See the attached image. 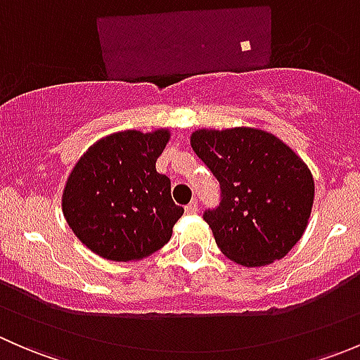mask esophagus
<instances>
[{
    "mask_svg": "<svg viewBox=\"0 0 360 360\" xmlns=\"http://www.w3.org/2000/svg\"><path fill=\"white\" fill-rule=\"evenodd\" d=\"M184 210H186V214H197L198 212V203L197 202H190L186 207H184Z\"/></svg>",
    "mask_w": 360,
    "mask_h": 360,
    "instance_id": "esophagus-1",
    "label": "esophagus"
}]
</instances>
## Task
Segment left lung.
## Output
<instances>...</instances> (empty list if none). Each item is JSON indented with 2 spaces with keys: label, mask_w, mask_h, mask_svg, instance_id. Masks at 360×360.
Wrapping results in <instances>:
<instances>
[{
  "label": "left lung",
  "mask_w": 360,
  "mask_h": 360,
  "mask_svg": "<svg viewBox=\"0 0 360 360\" xmlns=\"http://www.w3.org/2000/svg\"><path fill=\"white\" fill-rule=\"evenodd\" d=\"M190 143L221 184L219 207L203 214L221 252L250 268L282 259L310 219L315 183L307 163L252 127L198 129Z\"/></svg>",
  "instance_id": "8db88e82"
}]
</instances>
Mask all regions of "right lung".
Instances as JSON below:
<instances>
[{
	"label": "right lung",
	"mask_w": 360,
	"mask_h": 360,
	"mask_svg": "<svg viewBox=\"0 0 360 360\" xmlns=\"http://www.w3.org/2000/svg\"><path fill=\"white\" fill-rule=\"evenodd\" d=\"M170 139L123 130L101 137L75 163L63 191V212L72 233L97 256L139 261L162 249L183 216L170 197V179L157 158Z\"/></svg>",
	"instance_id": "right-lung-1"
}]
</instances>
